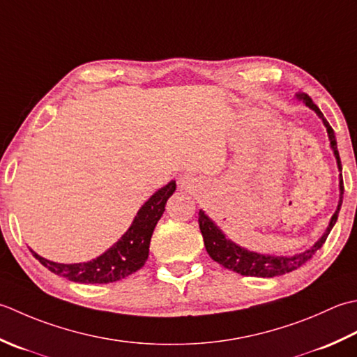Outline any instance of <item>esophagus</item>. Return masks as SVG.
<instances>
[{
	"label": "esophagus",
	"instance_id": "1",
	"mask_svg": "<svg viewBox=\"0 0 357 357\" xmlns=\"http://www.w3.org/2000/svg\"><path fill=\"white\" fill-rule=\"evenodd\" d=\"M178 186L180 189H183V191H194V189L197 188V178H195L192 174H185V176L180 177Z\"/></svg>",
	"mask_w": 357,
	"mask_h": 357
}]
</instances>
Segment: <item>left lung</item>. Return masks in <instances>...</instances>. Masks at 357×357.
I'll list each match as a JSON object with an SVG mask.
<instances>
[{"mask_svg": "<svg viewBox=\"0 0 357 357\" xmlns=\"http://www.w3.org/2000/svg\"><path fill=\"white\" fill-rule=\"evenodd\" d=\"M296 98L303 101L305 105L317 114V117L322 120L324 126L326 128V132H328L330 146L333 149L334 157H336L337 169L340 172L339 174V205H337V209L334 211L328 227H326L322 237L319 238L314 245L310 246L308 250L293 254V256L260 254L256 251L242 248V246H238L237 243H234L232 240H229L227 236H225V232L217 227L215 222L211 219L205 211L200 209L199 227H200L203 242H205V248L209 254V257L214 261H217V264H220L222 266L228 268V270L236 271L242 275H252V278H275V275H282V274L297 270V268H301L303 264H307V261L314 256L316 251L322 248L326 237L330 234V231L337 222V215L342 206V199H344V180H342V165H340V157L337 151V142H336V137H334V130L330 126V123L324 117L321 109L312 103V100L307 96V93L297 92Z\"/></svg>", "mask_w": 357, "mask_h": 357, "instance_id": "8db88e82", "label": "left lung"}]
</instances>
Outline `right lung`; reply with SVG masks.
Masks as SVG:
<instances>
[{
    "mask_svg": "<svg viewBox=\"0 0 357 357\" xmlns=\"http://www.w3.org/2000/svg\"><path fill=\"white\" fill-rule=\"evenodd\" d=\"M176 191V180L160 188L138 209L132 223L119 242L106 250L101 256L83 264H58L31 252L49 271L77 283H111L128 278L146 264L152 232L160 217L165 213V205Z\"/></svg>",
    "mask_w": 357,
    "mask_h": 357,
    "instance_id": "1",
    "label": "right lung"
}]
</instances>
